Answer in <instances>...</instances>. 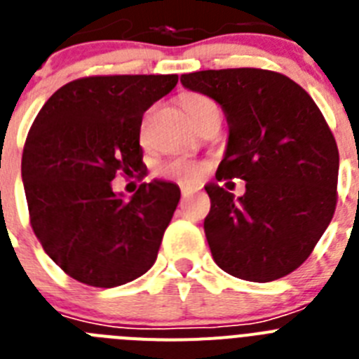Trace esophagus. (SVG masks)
<instances>
[{
    "instance_id": "obj_1",
    "label": "esophagus",
    "mask_w": 359,
    "mask_h": 359,
    "mask_svg": "<svg viewBox=\"0 0 359 359\" xmlns=\"http://www.w3.org/2000/svg\"><path fill=\"white\" fill-rule=\"evenodd\" d=\"M194 192H196L194 189H189V187H182V198H183V199L190 198V196L194 194Z\"/></svg>"
}]
</instances>
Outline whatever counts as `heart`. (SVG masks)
Wrapping results in <instances>:
<instances>
[{"label": "heart", "mask_w": 359, "mask_h": 359, "mask_svg": "<svg viewBox=\"0 0 359 359\" xmlns=\"http://www.w3.org/2000/svg\"><path fill=\"white\" fill-rule=\"evenodd\" d=\"M183 109L187 111V115L194 122L199 115L207 113L210 109H217L215 104L212 102L210 98L199 93H190L183 97L182 100ZM203 172V165L189 158H172L167 160L158 167V174L169 180H176L180 183H194Z\"/></svg>", "instance_id": "1"}]
</instances>
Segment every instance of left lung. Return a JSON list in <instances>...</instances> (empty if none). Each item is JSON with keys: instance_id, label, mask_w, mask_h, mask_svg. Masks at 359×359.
Wrapping results in <instances>:
<instances>
[{"instance_id": "1", "label": "left lung", "mask_w": 359, "mask_h": 359, "mask_svg": "<svg viewBox=\"0 0 359 359\" xmlns=\"http://www.w3.org/2000/svg\"><path fill=\"white\" fill-rule=\"evenodd\" d=\"M182 84L221 104L230 135L215 177L244 180L236 196L205 187V236L215 264L237 278L271 282L306 261L331 223L340 154L304 88L259 68L205 69Z\"/></svg>"}]
</instances>
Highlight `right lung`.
Segmentation results:
<instances>
[{"label":"right lung","instance_id":"obj_1","mask_svg":"<svg viewBox=\"0 0 359 359\" xmlns=\"http://www.w3.org/2000/svg\"><path fill=\"white\" fill-rule=\"evenodd\" d=\"M176 84L177 75L82 77L59 88L32 123L21 160L30 224L82 284L122 286L156 261L180 187L154 180L123 199L113 180L145 176L142 118Z\"/></svg>","mask_w":359,"mask_h":359}]
</instances>
